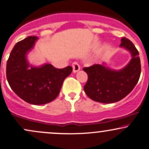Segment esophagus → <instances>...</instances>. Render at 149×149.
<instances>
[{"mask_svg":"<svg viewBox=\"0 0 149 149\" xmlns=\"http://www.w3.org/2000/svg\"><path fill=\"white\" fill-rule=\"evenodd\" d=\"M72 68H73V72H78L79 70H80V66L79 65L77 61H74V62L72 63Z\"/></svg>","mask_w":149,"mask_h":149,"instance_id":"1","label":"esophagus"}]
</instances>
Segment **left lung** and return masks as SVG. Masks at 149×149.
Segmentation results:
<instances>
[{"mask_svg": "<svg viewBox=\"0 0 149 149\" xmlns=\"http://www.w3.org/2000/svg\"><path fill=\"white\" fill-rule=\"evenodd\" d=\"M120 46L130 51L132 56L128 65L121 70H111L99 64L83 68L88 74L84 89L86 94L95 102H118L126 97L139 81L141 74L139 52L134 44L125 38L121 39Z\"/></svg>", "mask_w": 149, "mask_h": 149, "instance_id": "left-lung-1", "label": "left lung"}]
</instances>
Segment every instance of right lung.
<instances>
[{"mask_svg":"<svg viewBox=\"0 0 149 149\" xmlns=\"http://www.w3.org/2000/svg\"><path fill=\"white\" fill-rule=\"evenodd\" d=\"M37 39L36 36H29L16 44L7 61L6 77L10 86L20 98L30 104H44L56 98L72 68L58 69L45 64L29 69L26 55Z\"/></svg>","mask_w":149,"mask_h":149,"instance_id":"obj_1","label":"right lung"}]
</instances>
